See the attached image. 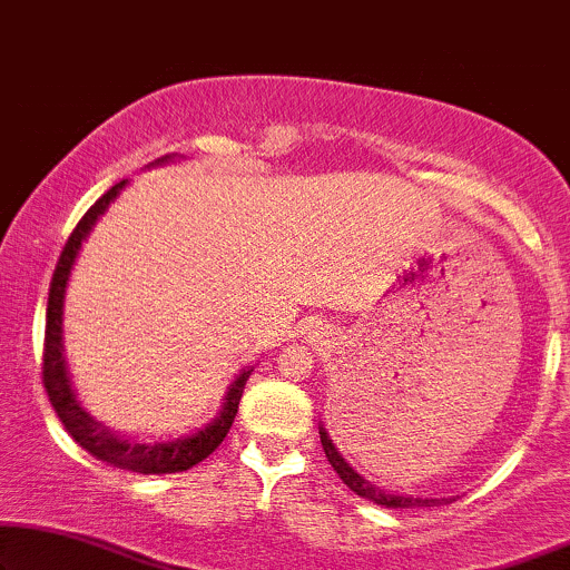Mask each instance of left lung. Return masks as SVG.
<instances>
[{"label": "left lung", "mask_w": 570, "mask_h": 570, "mask_svg": "<svg viewBox=\"0 0 570 570\" xmlns=\"http://www.w3.org/2000/svg\"><path fill=\"white\" fill-rule=\"evenodd\" d=\"M320 442H323L327 462L333 464V470L338 472V478L346 483L356 495H362L366 501L380 503V507L387 509H413V507H439V503H452L454 499H413V495H400V493H387L382 488H374L368 480H364L358 472L351 468V464L338 454V449L333 446L331 436L325 434V429L320 426Z\"/></svg>", "instance_id": "obj_1"}]
</instances>
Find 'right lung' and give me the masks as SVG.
I'll return each mask as SVG.
<instances>
[{"mask_svg":"<svg viewBox=\"0 0 570 570\" xmlns=\"http://www.w3.org/2000/svg\"><path fill=\"white\" fill-rule=\"evenodd\" d=\"M167 159V157H165ZM157 159V163H165ZM126 180L116 183L108 194H102L95 202L87 214L79 219V224L71 232L67 245H63L61 258L56 263L51 288H48V309H46V341H43V387L48 392L56 415L63 423V429L69 431V436L90 452L95 460H102L114 468L139 472V475H165V472H183L194 468L216 446L224 442L227 431L237 415L239 397H243L245 382L250 376L253 368H243L237 374V380L229 384L227 395H224V405L219 415L212 423H206L202 431H196L194 436L186 439H173V442H155V444H139L128 442V439H118L110 434L106 426H100L98 421L90 419V413L82 411L79 400L71 390L69 372H67V358H63V343H61V315H63V292H67V282L75 266V258L82 247V239L90 235V229L98 222V216L106 212L108 204L121 194Z\"/></svg>","mask_w":570,"mask_h":570,"instance_id":"1","label":"right lung"}]
</instances>
